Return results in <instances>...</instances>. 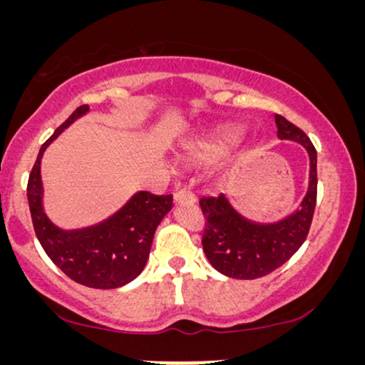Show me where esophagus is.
Wrapping results in <instances>:
<instances>
[{
  "label": "esophagus",
  "instance_id": "esophagus-1",
  "mask_svg": "<svg viewBox=\"0 0 365 365\" xmlns=\"http://www.w3.org/2000/svg\"><path fill=\"white\" fill-rule=\"evenodd\" d=\"M174 201L176 204H192L196 202V196L192 192H189L187 189H179V191L174 194Z\"/></svg>",
  "mask_w": 365,
  "mask_h": 365
}]
</instances>
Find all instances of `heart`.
Returning <instances> with one entry per match:
<instances>
[{
	"instance_id": "1",
	"label": "heart",
	"mask_w": 365,
	"mask_h": 365,
	"mask_svg": "<svg viewBox=\"0 0 365 365\" xmlns=\"http://www.w3.org/2000/svg\"><path fill=\"white\" fill-rule=\"evenodd\" d=\"M236 138L237 133L234 129H221V131L214 133L212 136L196 143V146L191 149V156L199 163L216 161V159L222 158L227 153V149L236 141Z\"/></svg>"
}]
</instances>
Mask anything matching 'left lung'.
<instances>
[{"instance_id": "obj_1", "label": "left lung", "mask_w": 365, "mask_h": 365, "mask_svg": "<svg viewBox=\"0 0 365 365\" xmlns=\"http://www.w3.org/2000/svg\"><path fill=\"white\" fill-rule=\"evenodd\" d=\"M277 138L302 144L309 154V189L301 207L277 222L259 224L239 214L224 194L199 199L206 227L202 249L212 267L234 279L267 276L287 262L306 241L317 201V151L307 134L276 114Z\"/></svg>"}]
</instances>
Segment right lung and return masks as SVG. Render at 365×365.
I'll use <instances>...</instances> for the list:
<instances>
[{"instance_id": "right-lung-1", "label": "right lung", "mask_w": 365, "mask_h": 365, "mask_svg": "<svg viewBox=\"0 0 365 365\" xmlns=\"http://www.w3.org/2000/svg\"><path fill=\"white\" fill-rule=\"evenodd\" d=\"M88 111L86 104L76 108L39 149L28 179V202L38 241L69 279L93 289H116L143 272L156 227L173 207V194L156 196L139 191L116 214L96 226L76 231L54 226L43 209V153L69 124Z\"/></svg>"}]
</instances>
